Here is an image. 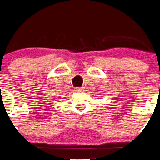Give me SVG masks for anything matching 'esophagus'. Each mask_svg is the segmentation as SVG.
<instances>
[{
    "label": "esophagus",
    "mask_w": 160,
    "mask_h": 160,
    "mask_svg": "<svg viewBox=\"0 0 160 160\" xmlns=\"http://www.w3.org/2000/svg\"><path fill=\"white\" fill-rule=\"evenodd\" d=\"M75 91H76V92L83 91V88H75Z\"/></svg>",
    "instance_id": "34e87169"
}]
</instances>
